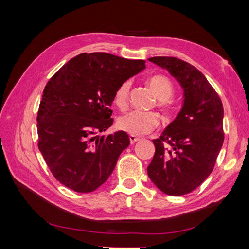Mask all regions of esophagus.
<instances>
[{"label":"esophagus","instance_id":"1","mask_svg":"<svg viewBox=\"0 0 249 249\" xmlns=\"http://www.w3.org/2000/svg\"><path fill=\"white\" fill-rule=\"evenodd\" d=\"M129 141H130V143L131 144H134V143H136V142H138V141H140V138H138V137H136V136H129Z\"/></svg>","mask_w":249,"mask_h":249}]
</instances>
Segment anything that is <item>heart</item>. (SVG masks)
Here are the masks:
<instances>
[{
	"instance_id": "1",
	"label": "heart",
	"mask_w": 249,
	"mask_h": 249,
	"mask_svg": "<svg viewBox=\"0 0 249 249\" xmlns=\"http://www.w3.org/2000/svg\"><path fill=\"white\" fill-rule=\"evenodd\" d=\"M152 92L154 93L156 98L160 100L158 106L166 112H169L172 109V103L169 100L174 93V87L170 79L163 75H153L147 78ZM130 89V81L125 80L120 83L114 92V103L121 110H124L127 107L128 96ZM158 124L160 119L155 113H142V112H129L121 116L118 121L119 129L126 131L131 136H142L151 133L154 130Z\"/></svg>"
}]
</instances>
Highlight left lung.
Segmentation results:
<instances>
[{"mask_svg": "<svg viewBox=\"0 0 249 249\" xmlns=\"http://www.w3.org/2000/svg\"><path fill=\"white\" fill-rule=\"evenodd\" d=\"M149 61L166 68L179 82L184 104L176 120L153 140L155 154L147 174L166 195H186L214 169L224 143L223 103L203 73L189 63L172 56Z\"/></svg>", "mask_w": 249, "mask_h": 249, "instance_id": "obj_1", "label": "left lung"}]
</instances>
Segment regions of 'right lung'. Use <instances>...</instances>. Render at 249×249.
Segmentation results:
<instances>
[{"label": "right lung", "mask_w": 249, "mask_h": 249, "mask_svg": "<svg viewBox=\"0 0 249 249\" xmlns=\"http://www.w3.org/2000/svg\"><path fill=\"white\" fill-rule=\"evenodd\" d=\"M143 68V60L81 53L46 84L37 113L38 149L53 177L66 187L91 193L111 176L129 137L125 131L97 134L113 123L110 106L116 88Z\"/></svg>", "instance_id": "1"}]
</instances>
